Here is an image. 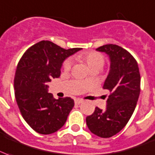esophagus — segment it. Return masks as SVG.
<instances>
[{
  "label": "esophagus",
  "mask_w": 155,
  "mask_h": 155,
  "mask_svg": "<svg viewBox=\"0 0 155 155\" xmlns=\"http://www.w3.org/2000/svg\"><path fill=\"white\" fill-rule=\"evenodd\" d=\"M83 101H84V100H82V99H80V98L75 99V103L76 104V105H80V103H82Z\"/></svg>",
  "instance_id": "obj_1"
}]
</instances>
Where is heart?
I'll return each mask as SVG.
<instances>
[{
	"instance_id": "heart-1",
	"label": "heart",
	"mask_w": 155,
	"mask_h": 155,
	"mask_svg": "<svg viewBox=\"0 0 155 155\" xmlns=\"http://www.w3.org/2000/svg\"><path fill=\"white\" fill-rule=\"evenodd\" d=\"M81 58L84 61H85V62L87 63V65H88L90 70L94 69V68H102L104 62H105L104 57L101 54L96 53V52L88 53V54H84V56L81 57ZM71 64H72V60L71 59H66L64 62H63V68H64V70L68 71L71 68ZM87 80H88V78H86L84 81H87Z\"/></svg>"
}]
</instances>
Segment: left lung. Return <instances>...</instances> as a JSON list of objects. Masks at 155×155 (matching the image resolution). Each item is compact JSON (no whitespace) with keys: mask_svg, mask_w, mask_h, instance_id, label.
<instances>
[{"mask_svg":"<svg viewBox=\"0 0 155 155\" xmlns=\"http://www.w3.org/2000/svg\"><path fill=\"white\" fill-rule=\"evenodd\" d=\"M96 50L110 58V71L103 85L110 95L106 110L96 107L86 124L91 133L108 138L120 132L133 114L140 95V75L136 59L122 47L110 44Z\"/></svg>","mask_w":155,"mask_h":155,"instance_id":"1","label":"left lung"}]
</instances>
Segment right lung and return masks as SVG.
I'll use <instances>...</instances> for the list:
<instances>
[{
  "instance_id": "add662e5",
  "label": "right lung",
  "mask_w": 155,
  "mask_h": 155,
  "mask_svg": "<svg viewBox=\"0 0 155 155\" xmlns=\"http://www.w3.org/2000/svg\"><path fill=\"white\" fill-rule=\"evenodd\" d=\"M80 49H65L51 41H42L30 47L18 62L14 81L15 98L22 116L36 133H54L67 121L74 100L55 99L48 93V84L60 76L65 59Z\"/></svg>"
}]
</instances>
